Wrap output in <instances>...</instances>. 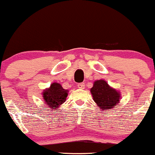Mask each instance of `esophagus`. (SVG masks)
<instances>
[{
    "label": "esophagus",
    "instance_id": "obj_1",
    "mask_svg": "<svg viewBox=\"0 0 155 155\" xmlns=\"http://www.w3.org/2000/svg\"><path fill=\"white\" fill-rule=\"evenodd\" d=\"M84 83H79V84H78V88H79V89H84Z\"/></svg>",
    "mask_w": 155,
    "mask_h": 155
}]
</instances>
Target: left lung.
I'll return each instance as SVG.
<instances>
[{"instance_id": "left-lung-1", "label": "left lung", "mask_w": 155, "mask_h": 155, "mask_svg": "<svg viewBox=\"0 0 155 155\" xmlns=\"http://www.w3.org/2000/svg\"><path fill=\"white\" fill-rule=\"evenodd\" d=\"M93 99L100 110H111L120 102V92L112 87L104 79L93 82L91 89Z\"/></svg>"}]
</instances>
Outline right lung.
I'll return each instance as SVG.
<instances>
[{
    "label": "right lung",
    "mask_w": 155,
    "mask_h": 155,
    "mask_svg": "<svg viewBox=\"0 0 155 155\" xmlns=\"http://www.w3.org/2000/svg\"><path fill=\"white\" fill-rule=\"evenodd\" d=\"M68 92V90L64 89L59 83H52L48 88L42 91L44 104L47 105L49 109H55L54 110L57 112L61 105L65 102Z\"/></svg>",
    "instance_id": "add662e5"
}]
</instances>
